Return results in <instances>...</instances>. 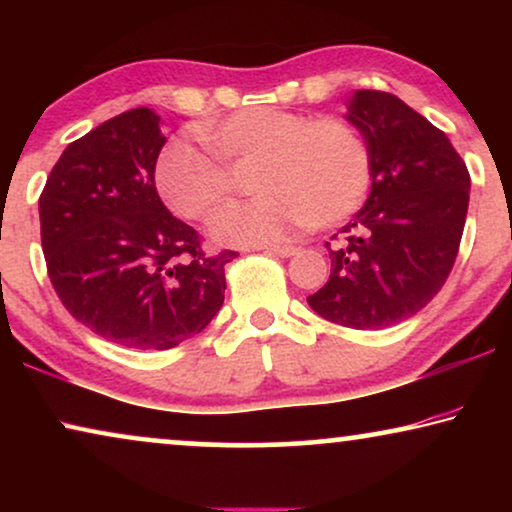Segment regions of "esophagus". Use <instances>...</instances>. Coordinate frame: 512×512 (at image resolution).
Wrapping results in <instances>:
<instances>
[{
  "label": "esophagus",
  "mask_w": 512,
  "mask_h": 512,
  "mask_svg": "<svg viewBox=\"0 0 512 512\" xmlns=\"http://www.w3.org/2000/svg\"><path fill=\"white\" fill-rule=\"evenodd\" d=\"M270 254L279 258H291L298 254V247H293V244H275V247H270Z\"/></svg>",
  "instance_id": "esophagus-1"
}]
</instances>
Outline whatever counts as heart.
<instances>
[{
	"mask_svg": "<svg viewBox=\"0 0 512 512\" xmlns=\"http://www.w3.org/2000/svg\"><path fill=\"white\" fill-rule=\"evenodd\" d=\"M218 160L188 142L165 146L156 186L172 212L212 221L235 193V177L251 170L254 200L216 219V242L268 247L296 228H331L366 200L373 165L361 132L338 116L307 118L279 107H249L200 130Z\"/></svg>",
	"mask_w": 512,
	"mask_h": 512,
	"instance_id": "1",
	"label": "heart"
}]
</instances>
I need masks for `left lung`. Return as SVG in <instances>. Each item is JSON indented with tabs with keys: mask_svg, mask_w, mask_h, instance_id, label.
<instances>
[{
	"mask_svg": "<svg viewBox=\"0 0 512 512\" xmlns=\"http://www.w3.org/2000/svg\"><path fill=\"white\" fill-rule=\"evenodd\" d=\"M347 121L366 139L373 186L338 247L326 242L331 277L307 303L333 324L375 331L410 319L443 289L471 177L445 132L396 95L356 90Z\"/></svg>",
	"mask_w": 512,
	"mask_h": 512,
	"instance_id": "8db88e82",
	"label": "left lung"
}]
</instances>
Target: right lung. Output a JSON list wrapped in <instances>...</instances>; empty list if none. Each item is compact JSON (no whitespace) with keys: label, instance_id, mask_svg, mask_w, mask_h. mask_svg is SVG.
<instances>
[{"label":"right lung","instance_id":"right-lung-1","mask_svg":"<svg viewBox=\"0 0 512 512\" xmlns=\"http://www.w3.org/2000/svg\"><path fill=\"white\" fill-rule=\"evenodd\" d=\"M139 107L76 139L39 198L51 284L76 321L132 349H172L198 335L223 305L226 265L167 212L156 191L165 137Z\"/></svg>","mask_w":512,"mask_h":512}]
</instances>
